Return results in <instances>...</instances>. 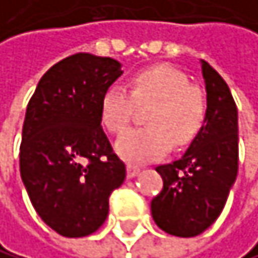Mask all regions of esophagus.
Listing matches in <instances>:
<instances>
[{"instance_id":"esophagus-1","label":"esophagus","mask_w":258,"mask_h":258,"mask_svg":"<svg viewBox=\"0 0 258 258\" xmlns=\"http://www.w3.org/2000/svg\"><path fill=\"white\" fill-rule=\"evenodd\" d=\"M140 171H141V168H140V166H135V165H128V166H126V176L130 177V179L140 174Z\"/></svg>"}]
</instances>
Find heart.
<instances>
[{"label": "heart", "instance_id": "b5f03b06", "mask_svg": "<svg viewBox=\"0 0 258 258\" xmlns=\"http://www.w3.org/2000/svg\"><path fill=\"white\" fill-rule=\"evenodd\" d=\"M138 106H147L149 125L132 128L115 143L125 162L140 165L165 155L173 143L185 146L202 130L206 118L203 92L190 85L184 73L166 64L141 70L133 76L132 92L120 85L109 87L100 104V117L111 133H122Z\"/></svg>", "mask_w": 258, "mask_h": 258}]
</instances>
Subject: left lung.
I'll return each mask as SVG.
<instances>
[{
	"label": "left lung",
	"instance_id": "obj_1",
	"mask_svg": "<svg viewBox=\"0 0 258 258\" xmlns=\"http://www.w3.org/2000/svg\"><path fill=\"white\" fill-rule=\"evenodd\" d=\"M206 87V118L179 160L155 171L163 188L151 203L155 224L163 231L192 238L220 216L238 174V109L227 82L202 60Z\"/></svg>",
	"mask_w": 258,
	"mask_h": 258
}]
</instances>
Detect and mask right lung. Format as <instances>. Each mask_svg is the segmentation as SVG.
<instances>
[{
	"mask_svg": "<svg viewBox=\"0 0 258 258\" xmlns=\"http://www.w3.org/2000/svg\"><path fill=\"white\" fill-rule=\"evenodd\" d=\"M122 73L109 56L76 53L41 77L28 103L20 176L38 216L61 236L100 228L109 195L125 181L100 117L101 98Z\"/></svg>",
	"mask_w": 258,
	"mask_h": 258,
	"instance_id": "right-lung-1",
	"label": "right lung"
}]
</instances>
